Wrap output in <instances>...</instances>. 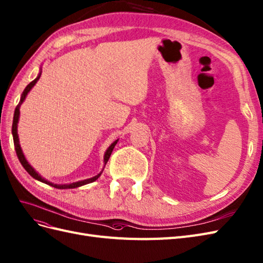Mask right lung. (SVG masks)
<instances>
[{
  "label": "right lung",
  "mask_w": 263,
  "mask_h": 263,
  "mask_svg": "<svg viewBox=\"0 0 263 263\" xmlns=\"http://www.w3.org/2000/svg\"><path fill=\"white\" fill-rule=\"evenodd\" d=\"M40 76H41V73L38 75L37 78H35L34 80H32L31 83L25 88L24 92H23V95H22V98H21V101H20V103L17 104V106H16V108H15L14 119H13V126H12V134H13L14 146H15V150H16V155H17V157H18V160H20V162L22 163V165L24 166V168H25L27 172H28V173H29L33 178L38 179V180H40V182L48 184V185H50V186L59 188V189L76 188V187H80V186H83V185H86V184L95 182L96 179H98L99 177H100L102 172H101V173H99L97 176L92 177V178H88V179H85V180H80V182H76V183H73V184H67V185H55V184H52V183L48 182V180H45L44 178H42V177L37 173V172H35V171L32 168V166L29 164V163L27 162V160L25 159V156H24V153H23V151H22V148H21V146H20V141H18V135H17V123H18V119H20V107H21L22 103L24 102L27 93H28V92L30 91L31 88H32V87L35 85V83H37V81L39 80ZM117 141H119V140H115V141L111 144V146L107 148V150H106V152H105V155H104V163H105V164H106V162L108 161V159H110L111 153H112V151H113V149H114V147H115V144L117 143Z\"/></svg>",
  "instance_id": "1"
}]
</instances>
